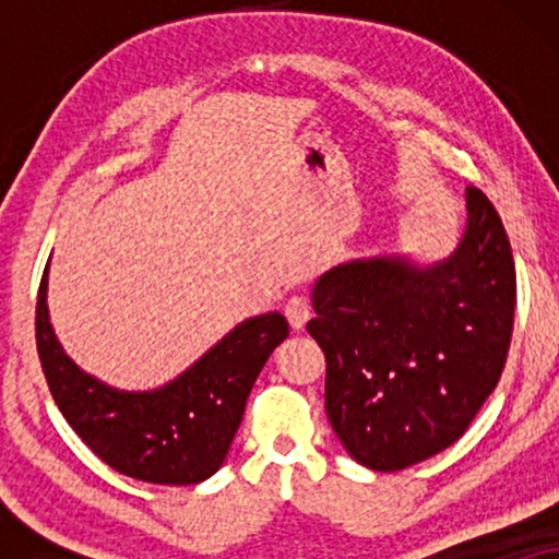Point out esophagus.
<instances>
[{
	"mask_svg": "<svg viewBox=\"0 0 559 559\" xmlns=\"http://www.w3.org/2000/svg\"><path fill=\"white\" fill-rule=\"evenodd\" d=\"M310 302L305 300L302 295H295L289 297L287 305H285V316L289 320V325L295 328V331H300V328H305V323L310 320Z\"/></svg>",
	"mask_w": 559,
	"mask_h": 559,
	"instance_id": "obj_1",
	"label": "esophagus"
}]
</instances>
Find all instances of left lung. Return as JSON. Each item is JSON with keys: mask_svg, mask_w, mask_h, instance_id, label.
<instances>
[{"mask_svg": "<svg viewBox=\"0 0 559 559\" xmlns=\"http://www.w3.org/2000/svg\"><path fill=\"white\" fill-rule=\"evenodd\" d=\"M465 231L435 264L354 259L312 287L325 412L371 471H402L468 430L507 364L516 270L499 213L465 188Z\"/></svg>", "mask_w": 559, "mask_h": 559, "instance_id": "1", "label": "left lung"}]
</instances>
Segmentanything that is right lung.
I'll use <instances>...</instances> for the list:
<instances>
[{"label":"right lung","mask_w":559,"mask_h":559,"mask_svg":"<svg viewBox=\"0 0 559 559\" xmlns=\"http://www.w3.org/2000/svg\"><path fill=\"white\" fill-rule=\"evenodd\" d=\"M45 264L35 310L50 394L75 435L114 471L159 486H193L224 465L249 392L289 335L282 312L247 318L173 381L129 392L91 377L66 354L48 312Z\"/></svg>","instance_id":"1"}]
</instances>
